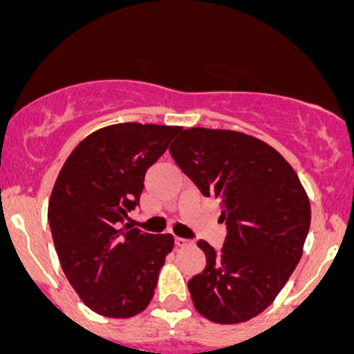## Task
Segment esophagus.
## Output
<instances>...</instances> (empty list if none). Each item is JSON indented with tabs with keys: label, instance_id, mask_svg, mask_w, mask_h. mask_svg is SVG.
Returning a JSON list of instances; mask_svg holds the SVG:
<instances>
[{
	"label": "esophagus",
	"instance_id": "1",
	"mask_svg": "<svg viewBox=\"0 0 354 354\" xmlns=\"http://www.w3.org/2000/svg\"><path fill=\"white\" fill-rule=\"evenodd\" d=\"M174 243H176L178 246H188V245H192V241L185 240V238H174Z\"/></svg>",
	"mask_w": 354,
	"mask_h": 354
}]
</instances>
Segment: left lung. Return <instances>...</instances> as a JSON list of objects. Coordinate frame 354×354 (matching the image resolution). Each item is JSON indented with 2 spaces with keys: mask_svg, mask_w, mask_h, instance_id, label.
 I'll return each mask as SVG.
<instances>
[{
  "mask_svg": "<svg viewBox=\"0 0 354 354\" xmlns=\"http://www.w3.org/2000/svg\"><path fill=\"white\" fill-rule=\"evenodd\" d=\"M169 152L205 197L221 202V252L200 240L207 266L188 281L200 315L240 324L274 301L303 253L310 200L298 174L266 142L231 130L188 128Z\"/></svg>",
  "mask_w": 354,
  "mask_h": 354,
  "instance_id": "obj_1",
  "label": "left lung"
}]
</instances>
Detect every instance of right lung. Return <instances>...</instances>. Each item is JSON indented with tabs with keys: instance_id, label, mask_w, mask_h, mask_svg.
Wrapping results in <instances>:
<instances>
[{
	"instance_id": "1",
	"label": "right lung",
	"mask_w": 354,
	"mask_h": 354,
	"mask_svg": "<svg viewBox=\"0 0 354 354\" xmlns=\"http://www.w3.org/2000/svg\"><path fill=\"white\" fill-rule=\"evenodd\" d=\"M181 127L118 123L95 130L59 171L48 221L59 263L82 301L99 315L130 319L154 296L173 234L121 227L140 202L144 176Z\"/></svg>"
}]
</instances>
